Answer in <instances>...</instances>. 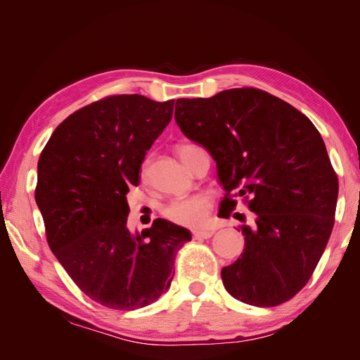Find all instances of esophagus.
Masks as SVG:
<instances>
[{
    "label": "esophagus",
    "mask_w": 360,
    "mask_h": 360,
    "mask_svg": "<svg viewBox=\"0 0 360 360\" xmlns=\"http://www.w3.org/2000/svg\"><path fill=\"white\" fill-rule=\"evenodd\" d=\"M192 234L195 238H209L213 236V231L212 230H195Z\"/></svg>",
    "instance_id": "obj_1"
}]
</instances>
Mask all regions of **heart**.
I'll return each mask as SVG.
<instances>
[{
  "label": "heart",
  "mask_w": 360,
  "mask_h": 360,
  "mask_svg": "<svg viewBox=\"0 0 360 360\" xmlns=\"http://www.w3.org/2000/svg\"><path fill=\"white\" fill-rule=\"evenodd\" d=\"M193 148V146L188 144L177 147V153L186 167H189V153ZM209 212L210 200L205 195H191V197L171 201L163 209V216L183 226H200L207 221Z\"/></svg>",
  "instance_id": "b5f03b06"
}]
</instances>
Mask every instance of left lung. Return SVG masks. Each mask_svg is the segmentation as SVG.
<instances>
[{
    "label": "left lung",
    "instance_id": "obj_1",
    "mask_svg": "<svg viewBox=\"0 0 360 360\" xmlns=\"http://www.w3.org/2000/svg\"><path fill=\"white\" fill-rule=\"evenodd\" d=\"M174 117L216 162L226 191L222 217L236 207L231 191L249 198L255 213L242 225L243 252L221 271L224 287L252 307L290 300L317 267L335 222L338 177L320 132L296 108L257 89L179 99Z\"/></svg>",
    "mask_w": 360,
    "mask_h": 360
}]
</instances>
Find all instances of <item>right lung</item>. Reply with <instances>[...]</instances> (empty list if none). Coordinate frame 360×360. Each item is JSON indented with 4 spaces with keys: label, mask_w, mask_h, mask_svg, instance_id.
<instances>
[{
    "label": "right lung",
    "mask_w": 360,
    "mask_h": 360,
    "mask_svg": "<svg viewBox=\"0 0 360 360\" xmlns=\"http://www.w3.org/2000/svg\"><path fill=\"white\" fill-rule=\"evenodd\" d=\"M174 101L120 94L81 108L53 130L37 163L36 202L49 248L76 285L106 308L156 302L174 276L189 230L156 219L127 228L129 188L172 118Z\"/></svg>",
    "instance_id": "add662e5"
}]
</instances>
